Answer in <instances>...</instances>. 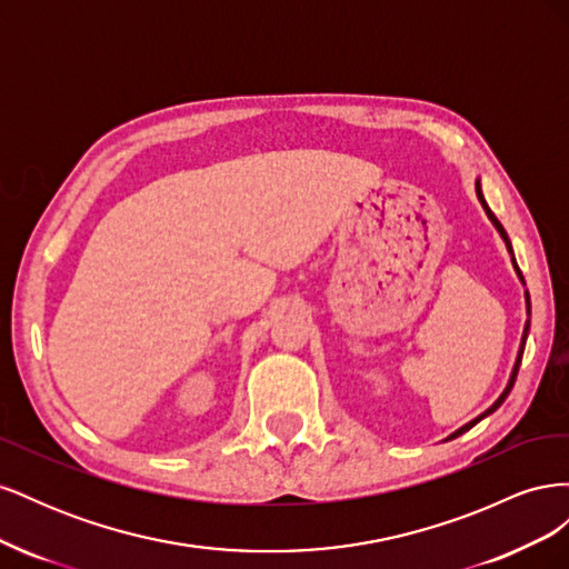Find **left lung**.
<instances>
[{
	"label": "left lung",
	"mask_w": 569,
	"mask_h": 569,
	"mask_svg": "<svg viewBox=\"0 0 569 569\" xmlns=\"http://www.w3.org/2000/svg\"><path fill=\"white\" fill-rule=\"evenodd\" d=\"M475 189H477V199H479V203H481V209H485V213L489 216V220L493 222V228L498 230V234H501V239L506 242V249H508V253H510V258H512V268H515V272H518V278H520V282L525 284V278H522V272H520V268H518V263H515V256H512V244H510V239H508V234H506V230H503V226L501 222H498V218L491 213V209H489V203L485 201V194H481V184H479V180L475 182ZM525 303H527V316L531 313V303H529V291H525ZM527 335H529V318H527V322H525V332H522V341H520V351H518V358H515V366H512V372H510V380H508V385H506V389L501 391V396H498V399L481 412V416H477L475 420H470L468 425H462L460 429H456L453 435H449L446 437V441H451V439H456V437H460V435H465L468 432V429H472L477 422H481L485 418H489L491 412H496L498 408L503 406V401L508 399V393H510V389H512V385H515V377H518V370H520V363H522V353H525V343H527Z\"/></svg>",
	"instance_id": "1"
}]
</instances>
